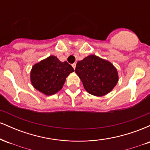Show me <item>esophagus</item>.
<instances>
[{"instance_id":"34e87169","label":"esophagus","mask_w":150,"mask_h":150,"mask_svg":"<svg viewBox=\"0 0 150 150\" xmlns=\"http://www.w3.org/2000/svg\"><path fill=\"white\" fill-rule=\"evenodd\" d=\"M72 66H73V68L74 69H75V67H76V63H73V64H72Z\"/></svg>"}]
</instances>
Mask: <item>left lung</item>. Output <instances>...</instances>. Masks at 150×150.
Returning a JSON list of instances; mask_svg holds the SVG:
<instances>
[{
    "label": "left lung",
    "mask_w": 150,
    "mask_h": 150,
    "mask_svg": "<svg viewBox=\"0 0 150 150\" xmlns=\"http://www.w3.org/2000/svg\"><path fill=\"white\" fill-rule=\"evenodd\" d=\"M75 73L89 94L104 96L112 90L118 82V73L110 62L90 55L77 62Z\"/></svg>",
    "instance_id": "8db88e82"
}]
</instances>
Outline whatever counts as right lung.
I'll use <instances>...</instances> for the list:
<instances>
[{
    "label": "right lung",
    "instance_id": "add662e5",
    "mask_svg": "<svg viewBox=\"0 0 150 150\" xmlns=\"http://www.w3.org/2000/svg\"><path fill=\"white\" fill-rule=\"evenodd\" d=\"M74 69L68 62L49 56L37 63L31 71V82L34 88L46 95H52L61 89L65 78Z\"/></svg>",
    "mask_w": 150,
    "mask_h": 150
}]
</instances>
